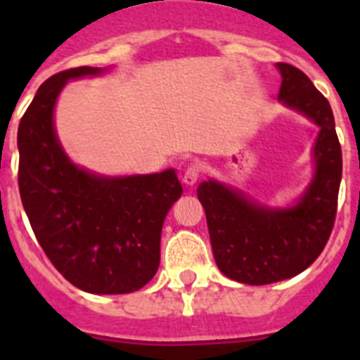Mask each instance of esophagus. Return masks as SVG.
<instances>
[{"label": "esophagus", "mask_w": 360, "mask_h": 360, "mask_svg": "<svg viewBox=\"0 0 360 360\" xmlns=\"http://www.w3.org/2000/svg\"><path fill=\"white\" fill-rule=\"evenodd\" d=\"M198 176H200V167L195 164H191L189 167H187L186 171H184L182 174V182L186 184V186H195L196 182H198Z\"/></svg>", "instance_id": "1"}]
</instances>
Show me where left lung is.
<instances>
[{"mask_svg":"<svg viewBox=\"0 0 360 360\" xmlns=\"http://www.w3.org/2000/svg\"><path fill=\"white\" fill-rule=\"evenodd\" d=\"M278 98L319 126L314 176L290 207H269L216 180L196 189L205 209L216 265L245 285H269L301 274L323 252L333 229L342 153L332 108L301 70L278 63Z\"/></svg>","mask_w":360,"mask_h":360,"instance_id":"1","label":"left lung"}]
</instances>
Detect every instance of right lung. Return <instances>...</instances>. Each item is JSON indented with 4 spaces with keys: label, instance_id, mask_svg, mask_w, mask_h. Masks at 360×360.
<instances>
[{
    "label": "right lung",
    "instance_id": "obj_1",
    "mask_svg": "<svg viewBox=\"0 0 360 360\" xmlns=\"http://www.w3.org/2000/svg\"><path fill=\"white\" fill-rule=\"evenodd\" d=\"M106 72L81 66L39 86L18 129L19 195L44 254L72 285L129 294L157 274L162 225L182 186L174 169L103 176L68 158L53 126L57 97L72 79Z\"/></svg>",
    "mask_w": 360,
    "mask_h": 360
}]
</instances>
